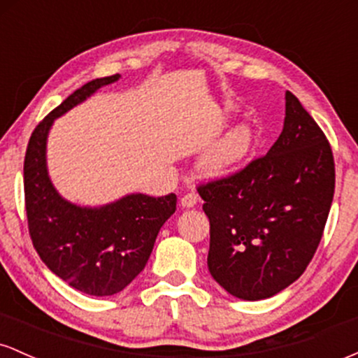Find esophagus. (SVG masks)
Here are the masks:
<instances>
[{
  "mask_svg": "<svg viewBox=\"0 0 358 358\" xmlns=\"http://www.w3.org/2000/svg\"><path fill=\"white\" fill-rule=\"evenodd\" d=\"M196 200H199V196H196L195 192H190L187 193V195H183L182 199H180V203H182L183 208H192L196 205Z\"/></svg>",
  "mask_w": 358,
  "mask_h": 358,
  "instance_id": "esophagus-1",
  "label": "esophagus"
}]
</instances>
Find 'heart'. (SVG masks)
<instances>
[{"label": "heart", "mask_w": 358, "mask_h": 358, "mask_svg": "<svg viewBox=\"0 0 358 358\" xmlns=\"http://www.w3.org/2000/svg\"><path fill=\"white\" fill-rule=\"evenodd\" d=\"M252 133L245 124L232 127L200 156L199 166L207 175H220L231 170L249 155Z\"/></svg>", "instance_id": "b5f03b06"}]
</instances>
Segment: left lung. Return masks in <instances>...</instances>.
Wrapping results in <instances>:
<instances>
[{"mask_svg": "<svg viewBox=\"0 0 358 358\" xmlns=\"http://www.w3.org/2000/svg\"><path fill=\"white\" fill-rule=\"evenodd\" d=\"M268 155L239 173L199 188L210 220L207 264L232 296L257 301L305 273L335 192L331 148L296 96Z\"/></svg>", "mask_w": 358, "mask_h": 358, "instance_id": "1", "label": "left lung"}]
</instances>
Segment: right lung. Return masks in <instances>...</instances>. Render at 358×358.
Instances as JSON below:
<instances>
[{
  "mask_svg": "<svg viewBox=\"0 0 358 358\" xmlns=\"http://www.w3.org/2000/svg\"><path fill=\"white\" fill-rule=\"evenodd\" d=\"M121 76L90 80L35 127L24 155L23 182L28 229L48 269L90 296L122 291L145 269L159 229L176 210V195L127 193L104 205H79L62 196L47 165L53 121Z\"/></svg>",
  "mask_w": 358,
  "mask_h": 358,
  "instance_id": "obj_1",
  "label": "right lung"
}]
</instances>
